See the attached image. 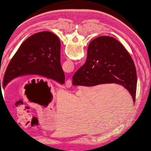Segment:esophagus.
Segmentation results:
<instances>
[{
    "label": "esophagus",
    "mask_w": 151,
    "mask_h": 151,
    "mask_svg": "<svg viewBox=\"0 0 151 151\" xmlns=\"http://www.w3.org/2000/svg\"><path fill=\"white\" fill-rule=\"evenodd\" d=\"M65 86L67 88H69L72 86V81L70 79H68L65 82Z\"/></svg>",
    "instance_id": "obj_1"
}]
</instances>
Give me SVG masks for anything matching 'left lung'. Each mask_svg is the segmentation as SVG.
Listing matches in <instances>:
<instances>
[{
	"label": "left lung",
	"mask_w": 151,
	"mask_h": 151,
	"mask_svg": "<svg viewBox=\"0 0 151 151\" xmlns=\"http://www.w3.org/2000/svg\"><path fill=\"white\" fill-rule=\"evenodd\" d=\"M27 75L41 76L64 84L60 41L57 36L50 31H42L27 38L9 63L4 74V88L16 77Z\"/></svg>",
	"instance_id": "8db88e82"
}]
</instances>
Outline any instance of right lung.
<instances>
[{
  "instance_id": "obj_1",
  "label": "right lung",
  "mask_w": 151,
  "mask_h": 151,
  "mask_svg": "<svg viewBox=\"0 0 151 151\" xmlns=\"http://www.w3.org/2000/svg\"><path fill=\"white\" fill-rule=\"evenodd\" d=\"M72 84L94 86L115 83L129 91L135 103L137 73L130 55L118 41L101 36L89 44L84 64L72 77Z\"/></svg>"
}]
</instances>
